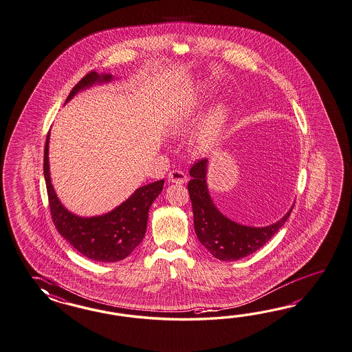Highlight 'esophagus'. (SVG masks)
Returning a JSON list of instances; mask_svg holds the SVG:
<instances>
[{
  "mask_svg": "<svg viewBox=\"0 0 352 352\" xmlns=\"http://www.w3.org/2000/svg\"><path fill=\"white\" fill-rule=\"evenodd\" d=\"M168 181L170 183H177V184H183L187 182V175L186 173L181 170H173L168 174Z\"/></svg>",
  "mask_w": 352,
  "mask_h": 352,
  "instance_id": "1",
  "label": "esophagus"
}]
</instances>
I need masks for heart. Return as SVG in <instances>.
Here are the masks:
<instances>
[{
    "label": "heart",
    "instance_id": "1",
    "mask_svg": "<svg viewBox=\"0 0 352 352\" xmlns=\"http://www.w3.org/2000/svg\"><path fill=\"white\" fill-rule=\"evenodd\" d=\"M228 107L223 104L215 106L210 111L205 124L201 126L199 133L195 135V138L190 142V151L192 155L197 157L206 156L218 147L223 129L228 119ZM188 124H190V114L182 113L175 120H173L170 125L171 133L177 135L186 132L188 128Z\"/></svg>",
    "mask_w": 352,
    "mask_h": 352
}]
</instances>
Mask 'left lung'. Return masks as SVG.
Instances as JSON below:
<instances>
[{"mask_svg":"<svg viewBox=\"0 0 352 352\" xmlns=\"http://www.w3.org/2000/svg\"><path fill=\"white\" fill-rule=\"evenodd\" d=\"M209 160L202 159L190 168L188 182L195 232L201 245L221 261H234L263 248L283 227L292 209L266 227H248L223 215L210 197L206 183Z\"/></svg>","mask_w":352,"mask_h":352,"instance_id":"1","label":"left lung"}]
</instances>
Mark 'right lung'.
<instances>
[{
    "mask_svg": "<svg viewBox=\"0 0 352 352\" xmlns=\"http://www.w3.org/2000/svg\"><path fill=\"white\" fill-rule=\"evenodd\" d=\"M111 74L97 72L88 73L70 91L65 104L74 96L96 83H109ZM50 132L46 138L43 174L47 187L48 202L57 232L80 252L98 263H116L133 252L146 234L148 210L152 202L162 193L164 179L153 182L134 190L133 195L114 210L97 217H78L60 202L51 183L48 162Z\"/></svg>",
    "mask_w": 352,
    "mask_h": 352,
    "instance_id": "1",
    "label": "right lung"
}]
</instances>
